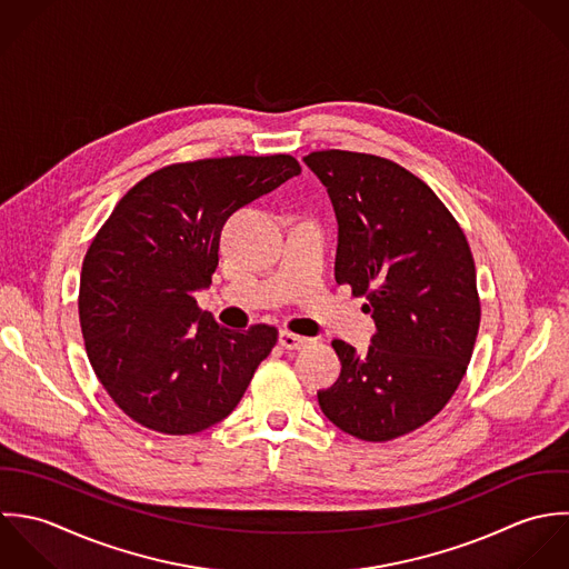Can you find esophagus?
Here are the masks:
<instances>
[{"label":"esophagus","mask_w":569,"mask_h":569,"mask_svg":"<svg viewBox=\"0 0 569 569\" xmlns=\"http://www.w3.org/2000/svg\"><path fill=\"white\" fill-rule=\"evenodd\" d=\"M279 345H281L283 349H303V347H308V345H310V339H306V337H299V335H292V332L283 330V332L279 335Z\"/></svg>","instance_id":"1"}]
</instances>
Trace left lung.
Returning a JSON list of instances; mask_svg holds the SVG:
<instances>
[{
  "label": "left lung",
  "instance_id": "1",
  "mask_svg": "<svg viewBox=\"0 0 569 569\" xmlns=\"http://www.w3.org/2000/svg\"><path fill=\"white\" fill-rule=\"evenodd\" d=\"M337 222L335 274L376 321L365 356L332 341L339 380L321 411L365 442H389L433 420L453 398L479 330L470 246L451 211L418 176L371 153L312 151Z\"/></svg>",
  "mask_w": 569,
  "mask_h": 569
}]
</instances>
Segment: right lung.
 I'll return each instance as SVG.
<instances>
[{"instance_id":"right-lung-1","label":"right lung","mask_w":569,"mask_h":569,"mask_svg":"<svg viewBox=\"0 0 569 569\" xmlns=\"http://www.w3.org/2000/svg\"><path fill=\"white\" fill-rule=\"evenodd\" d=\"M299 173L288 153L169 164L133 184L92 239L81 332L99 382L133 422L191 436L241 400L279 332L227 330L196 292L211 283L228 218Z\"/></svg>"}]
</instances>
